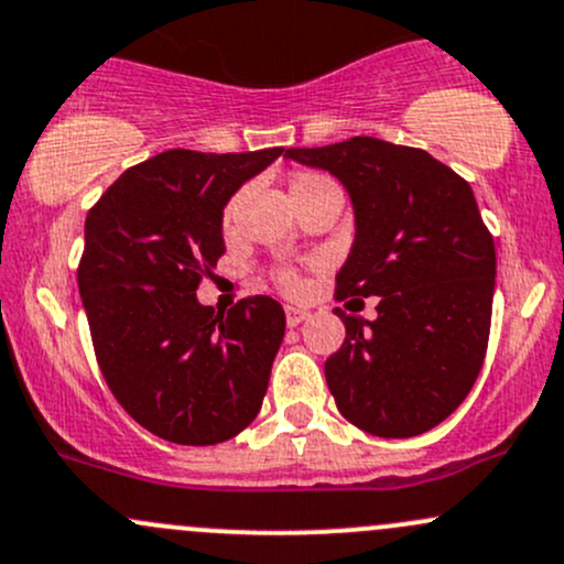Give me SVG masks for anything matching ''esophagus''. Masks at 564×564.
<instances>
[{"label": "esophagus", "instance_id": "34e87169", "mask_svg": "<svg viewBox=\"0 0 564 564\" xmlns=\"http://www.w3.org/2000/svg\"><path fill=\"white\" fill-rule=\"evenodd\" d=\"M307 316H311V313H307L305 307H294V305H286V324H289V327H297V324L305 322Z\"/></svg>", "mask_w": 564, "mask_h": 564}]
</instances>
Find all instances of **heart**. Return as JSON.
Here are the masks:
<instances>
[{"instance_id": "b5f03b06", "label": "heart", "mask_w": 564, "mask_h": 564, "mask_svg": "<svg viewBox=\"0 0 564 564\" xmlns=\"http://www.w3.org/2000/svg\"><path fill=\"white\" fill-rule=\"evenodd\" d=\"M292 199L297 203V199H305V197H313V194H322V192H337L335 181H332L329 175L324 173H316V170H307V173H300L292 177ZM232 213H235V199L227 205V210H224V224L232 221ZM278 281H281L283 289H289V292H294V289L300 286V278L294 275L292 270H283L281 275H278Z\"/></svg>"}]
</instances>
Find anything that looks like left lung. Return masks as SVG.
<instances>
[{
	"mask_svg": "<svg viewBox=\"0 0 564 564\" xmlns=\"http://www.w3.org/2000/svg\"><path fill=\"white\" fill-rule=\"evenodd\" d=\"M286 156L351 194L357 237L335 297H378L376 322L335 307L346 340L324 376L337 411L370 435H422L470 394L489 343L497 257L470 183L422 148L378 138Z\"/></svg>",
	"mask_w": 564,
	"mask_h": 564,
	"instance_id": "left-lung-1",
	"label": "left lung"
}]
</instances>
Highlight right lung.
Here are the masks:
<instances>
[{"mask_svg":"<svg viewBox=\"0 0 564 564\" xmlns=\"http://www.w3.org/2000/svg\"><path fill=\"white\" fill-rule=\"evenodd\" d=\"M283 148H173L134 164L86 216L78 289L99 370L123 411L181 446H213L257 419L286 316L264 294L224 316L197 289L224 257V205Z\"/></svg>","mask_w":564,"mask_h":564,"instance_id":"1","label":"right lung"}]
</instances>
